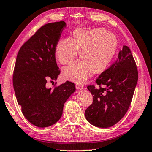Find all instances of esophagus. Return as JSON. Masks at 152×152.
Here are the masks:
<instances>
[{
    "label": "esophagus",
    "mask_w": 152,
    "mask_h": 152,
    "mask_svg": "<svg viewBox=\"0 0 152 152\" xmlns=\"http://www.w3.org/2000/svg\"><path fill=\"white\" fill-rule=\"evenodd\" d=\"M83 86L82 85H80V84H77V85H76V88L78 90H81L83 89Z\"/></svg>",
    "instance_id": "esophagus-1"
}]
</instances>
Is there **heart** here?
I'll return each mask as SVG.
<instances>
[{
	"label": "heart",
	"mask_w": 152,
	"mask_h": 152,
	"mask_svg": "<svg viewBox=\"0 0 152 152\" xmlns=\"http://www.w3.org/2000/svg\"><path fill=\"white\" fill-rule=\"evenodd\" d=\"M117 45L114 34L104 28L76 29L72 39L61 40L56 46V58L61 64L71 63L80 50L82 58L65 67L63 77L75 83H85L92 72L99 73L107 67L116 53Z\"/></svg>",
	"instance_id": "b5f03b06"
}]
</instances>
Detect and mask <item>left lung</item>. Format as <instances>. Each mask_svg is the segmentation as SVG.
Here are the masks:
<instances>
[{
	"mask_svg": "<svg viewBox=\"0 0 152 152\" xmlns=\"http://www.w3.org/2000/svg\"><path fill=\"white\" fill-rule=\"evenodd\" d=\"M137 82L135 61L130 48L124 46L116 61L96 79L99 87H87L94 97L85 112L87 121L98 128L116 124L128 111Z\"/></svg>",
	"mask_w": 152,
	"mask_h": 152,
	"instance_id": "left-lung-1",
	"label": "left lung"
}]
</instances>
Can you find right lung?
I'll list each match as a JSON object with an SVG mask.
<instances>
[{"mask_svg":"<svg viewBox=\"0 0 152 152\" xmlns=\"http://www.w3.org/2000/svg\"><path fill=\"white\" fill-rule=\"evenodd\" d=\"M65 26L64 21L45 24L22 45L17 55L13 76L15 97L24 116L39 128L60 119L65 102L76 91L69 81L54 89L46 85L60 74L55 50Z\"/></svg>","mask_w":152,"mask_h":152,"instance_id":"1","label":"right lung"}]
</instances>
